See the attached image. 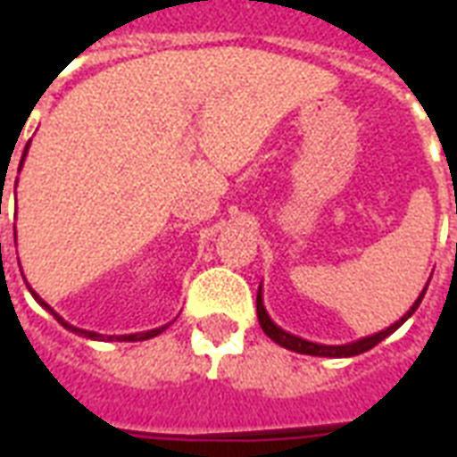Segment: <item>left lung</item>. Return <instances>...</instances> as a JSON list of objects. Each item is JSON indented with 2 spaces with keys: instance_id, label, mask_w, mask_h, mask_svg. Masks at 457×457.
<instances>
[{
  "instance_id": "obj_1",
  "label": "left lung",
  "mask_w": 457,
  "mask_h": 457,
  "mask_svg": "<svg viewBox=\"0 0 457 457\" xmlns=\"http://www.w3.org/2000/svg\"><path fill=\"white\" fill-rule=\"evenodd\" d=\"M424 292H427V287H424L420 297L414 299V304L407 309V313L400 319V321H395L386 330H378V333H374V336L360 337V340H354V343H347V345L309 343V340H304V337L292 336V333L283 330L278 323L273 321V319H270V316H268L266 306H263V295H261V290L259 295H256V313H259V323H261V328H263V333H266L273 343L285 347V350H292V353H299V354H313V357H354V354L367 353V350H371L374 345H378L381 340H386V337L391 336V333H395V330H398L400 326H403V323H405L414 312H417V306H420V302L424 299Z\"/></svg>"
}]
</instances>
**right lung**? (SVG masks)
<instances>
[{
	"mask_svg": "<svg viewBox=\"0 0 457 457\" xmlns=\"http://www.w3.org/2000/svg\"><path fill=\"white\" fill-rule=\"evenodd\" d=\"M26 153H28V145H26V151H23V158H21V162L26 160ZM19 172H21V167H19ZM13 237H16V232H13ZM19 266H21V263H19ZM23 280H26V278H23ZM26 285H28V283H26ZM28 290H30V285H28ZM30 295H33L35 302H37V304L43 306V309H47V312H50L52 316H54V319H57V321L62 323V326H64L66 330H71V333H76V336L90 337V340H104V336H100V333H93V330L76 328V326H71V323H66L64 319H62V316H59V313L54 312V309H52L50 304H47V302H43V299H40V295H35L33 290H30ZM167 326H170V323H167ZM167 326H160V328H153V330H144V333H131V336H110V337H107V340H121V343H138V340H148V337L160 336V333H162V330H165Z\"/></svg>",
	"mask_w": 457,
	"mask_h": 457,
	"instance_id": "1",
	"label": "right lung"
}]
</instances>
